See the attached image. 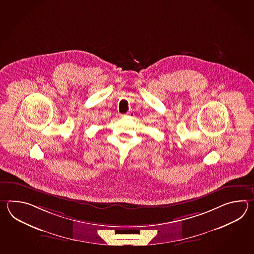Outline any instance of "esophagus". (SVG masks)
<instances>
[{
  "label": "esophagus",
  "instance_id": "esophagus-1",
  "mask_svg": "<svg viewBox=\"0 0 254 254\" xmlns=\"http://www.w3.org/2000/svg\"><path fill=\"white\" fill-rule=\"evenodd\" d=\"M132 115H133V113L129 112V113H127L126 114H124V115H121V116H132Z\"/></svg>",
  "mask_w": 254,
  "mask_h": 254
}]
</instances>
